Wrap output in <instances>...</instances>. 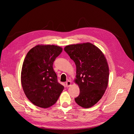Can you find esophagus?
<instances>
[{"label": "esophagus", "mask_w": 134, "mask_h": 134, "mask_svg": "<svg viewBox=\"0 0 134 134\" xmlns=\"http://www.w3.org/2000/svg\"><path fill=\"white\" fill-rule=\"evenodd\" d=\"M71 82L70 80H68L66 82V87H69L71 86Z\"/></svg>", "instance_id": "obj_1"}]
</instances>
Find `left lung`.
<instances>
[{"mask_svg":"<svg viewBox=\"0 0 134 134\" xmlns=\"http://www.w3.org/2000/svg\"><path fill=\"white\" fill-rule=\"evenodd\" d=\"M64 50L76 65L75 82L80 93L75 98V102L83 108L92 107L102 98L108 86L106 59L98 47L89 42L70 44Z\"/></svg>","mask_w":134,"mask_h":134,"instance_id":"1","label":"left lung"}]
</instances>
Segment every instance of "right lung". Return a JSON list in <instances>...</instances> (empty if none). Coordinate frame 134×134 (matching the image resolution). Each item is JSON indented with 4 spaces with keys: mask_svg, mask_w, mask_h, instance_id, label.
<instances>
[{
    "mask_svg": "<svg viewBox=\"0 0 134 134\" xmlns=\"http://www.w3.org/2000/svg\"><path fill=\"white\" fill-rule=\"evenodd\" d=\"M62 50L58 46L37 45L28 52L24 60L22 86L27 98L36 106H52L64 90L53 69V63Z\"/></svg>",
    "mask_w": 134,
    "mask_h": 134,
    "instance_id": "add662e5",
    "label": "right lung"
}]
</instances>
